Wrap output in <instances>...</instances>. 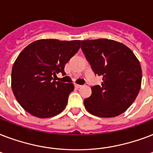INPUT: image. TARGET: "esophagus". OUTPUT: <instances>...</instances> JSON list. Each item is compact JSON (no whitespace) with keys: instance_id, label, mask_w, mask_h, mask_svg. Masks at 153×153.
<instances>
[{"instance_id":"34e87169","label":"esophagus","mask_w":153,"mask_h":153,"mask_svg":"<svg viewBox=\"0 0 153 153\" xmlns=\"http://www.w3.org/2000/svg\"><path fill=\"white\" fill-rule=\"evenodd\" d=\"M74 87H75V88H80V87H81V85H79V84H74Z\"/></svg>"}]
</instances>
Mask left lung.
Masks as SVG:
<instances>
[{"label":"left lung","instance_id":"8db88e82","mask_svg":"<svg viewBox=\"0 0 153 153\" xmlns=\"http://www.w3.org/2000/svg\"><path fill=\"white\" fill-rule=\"evenodd\" d=\"M81 49L94 73L102 78L100 86L91 87V97L84 100L90 114L114 117L126 111L140 89V62L125 44L115 40H82Z\"/></svg>","mask_w":153,"mask_h":153}]
</instances>
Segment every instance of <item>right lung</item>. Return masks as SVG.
<instances>
[{
  "instance_id": "obj_1",
  "label": "right lung",
  "mask_w": 153,
  "mask_h": 153,
  "mask_svg": "<svg viewBox=\"0 0 153 153\" xmlns=\"http://www.w3.org/2000/svg\"><path fill=\"white\" fill-rule=\"evenodd\" d=\"M79 48L80 40L39 39L20 53L12 70V89L26 111L47 118L65 109L74 85L56 82L53 76L65 74V64Z\"/></svg>"
}]
</instances>
